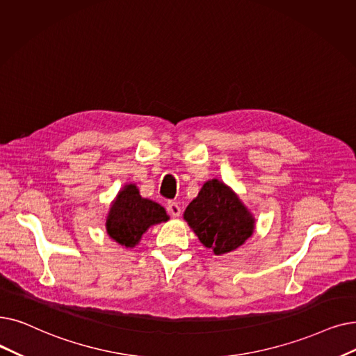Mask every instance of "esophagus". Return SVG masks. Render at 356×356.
Here are the masks:
<instances>
[{
  "mask_svg": "<svg viewBox=\"0 0 356 356\" xmlns=\"http://www.w3.org/2000/svg\"><path fill=\"white\" fill-rule=\"evenodd\" d=\"M167 211L172 213L173 216H179L180 215V207L177 202H175V200H168L167 202Z\"/></svg>",
  "mask_w": 356,
  "mask_h": 356,
  "instance_id": "1",
  "label": "esophagus"
}]
</instances>
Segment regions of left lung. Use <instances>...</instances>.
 <instances>
[{
    "instance_id": "obj_1",
    "label": "left lung",
    "mask_w": 356,
    "mask_h": 356,
    "mask_svg": "<svg viewBox=\"0 0 356 356\" xmlns=\"http://www.w3.org/2000/svg\"><path fill=\"white\" fill-rule=\"evenodd\" d=\"M184 220L213 254L233 252L253 234L254 218L220 180L207 181L184 211Z\"/></svg>"
}]
</instances>
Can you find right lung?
Segmentation results:
<instances>
[{
  "mask_svg": "<svg viewBox=\"0 0 356 356\" xmlns=\"http://www.w3.org/2000/svg\"><path fill=\"white\" fill-rule=\"evenodd\" d=\"M167 220L168 215L161 205L141 197L135 184H128L112 204L106 229L119 244L134 247L151 225Z\"/></svg>",
  "mask_w": 356,
  "mask_h": 356,
  "instance_id": "right-lung-1",
  "label": "right lung"
}]
</instances>
